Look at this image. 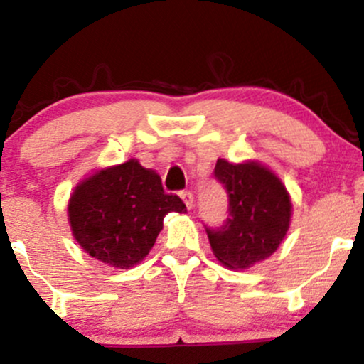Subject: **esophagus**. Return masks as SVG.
<instances>
[{
  "label": "esophagus",
  "mask_w": 364,
  "mask_h": 364,
  "mask_svg": "<svg viewBox=\"0 0 364 364\" xmlns=\"http://www.w3.org/2000/svg\"><path fill=\"white\" fill-rule=\"evenodd\" d=\"M179 196H181L183 202H185V205L188 208L193 207V195H191V191H181V193H179Z\"/></svg>",
  "instance_id": "1"
}]
</instances>
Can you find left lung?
<instances>
[{"mask_svg": "<svg viewBox=\"0 0 364 364\" xmlns=\"http://www.w3.org/2000/svg\"><path fill=\"white\" fill-rule=\"evenodd\" d=\"M214 176L228 191L229 205L223 225L205 228L212 252L229 269H248L282 243L291 223L289 193L260 162L219 159Z\"/></svg>", "mask_w": 364, "mask_h": 364, "instance_id": "left-lung-1", "label": "left lung"}]
</instances>
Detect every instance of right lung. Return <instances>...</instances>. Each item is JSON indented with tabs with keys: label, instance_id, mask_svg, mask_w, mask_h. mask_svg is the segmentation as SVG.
Wrapping results in <instances>:
<instances>
[{
	"label": "right lung",
	"instance_id": "obj_1",
	"mask_svg": "<svg viewBox=\"0 0 364 364\" xmlns=\"http://www.w3.org/2000/svg\"><path fill=\"white\" fill-rule=\"evenodd\" d=\"M159 174L129 159L92 174L75 188L68 219L78 245L95 260L129 269L147 257L169 212H185Z\"/></svg>",
	"mask_w": 364,
	"mask_h": 364
}]
</instances>
